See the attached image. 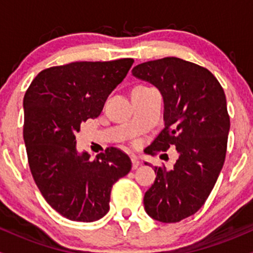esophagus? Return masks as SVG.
<instances>
[{
    "label": "esophagus",
    "mask_w": 253,
    "mask_h": 253,
    "mask_svg": "<svg viewBox=\"0 0 253 253\" xmlns=\"http://www.w3.org/2000/svg\"><path fill=\"white\" fill-rule=\"evenodd\" d=\"M130 159H132V168H133V169H136V168H138L139 165H140V162H139V159L136 158V157H134V156H133Z\"/></svg>",
    "instance_id": "1"
}]
</instances>
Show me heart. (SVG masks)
<instances>
[{"instance_id": "obj_1", "label": "heart", "mask_w": 253, "mask_h": 253, "mask_svg": "<svg viewBox=\"0 0 253 253\" xmlns=\"http://www.w3.org/2000/svg\"><path fill=\"white\" fill-rule=\"evenodd\" d=\"M149 89H151V88H149V86H146V85H136L135 88L132 90V91H136V90H149Z\"/></svg>"}]
</instances>
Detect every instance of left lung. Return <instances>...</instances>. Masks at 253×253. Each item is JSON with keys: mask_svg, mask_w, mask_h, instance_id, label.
<instances>
[{"mask_svg": "<svg viewBox=\"0 0 253 253\" xmlns=\"http://www.w3.org/2000/svg\"><path fill=\"white\" fill-rule=\"evenodd\" d=\"M132 75L161 91L164 124L147 153L175 146L171 170L155 167V183L145 193V211L157 221L178 222L205 205L225 163L229 117L222 86L210 70L176 57L151 60ZM149 165V163H145Z\"/></svg>", "mask_w": 253, "mask_h": 253, "instance_id": "8db88e82", "label": "left lung"}]
</instances>
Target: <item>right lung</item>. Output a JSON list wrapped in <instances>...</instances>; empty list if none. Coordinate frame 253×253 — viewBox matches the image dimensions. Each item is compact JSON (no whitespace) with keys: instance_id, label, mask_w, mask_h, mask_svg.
Segmentation results:
<instances>
[{"instance_id":"1","label":"right lung","mask_w":253,"mask_h":253,"mask_svg":"<svg viewBox=\"0 0 253 253\" xmlns=\"http://www.w3.org/2000/svg\"><path fill=\"white\" fill-rule=\"evenodd\" d=\"M134 60L75 62L38 74L24 97V140L28 164L46 202L72 221L92 222L108 213L113 184L132 162L117 147L90 161L76 149L81 124L102 112L110 92Z\"/></svg>"}]
</instances>
